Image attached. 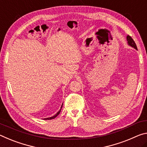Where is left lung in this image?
Segmentation results:
<instances>
[{"mask_svg": "<svg viewBox=\"0 0 147 147\" xmlns=\"http://www.w3.org/2000/svg\"><path fill=\"white\" fill-rule=\"evenodd\" d=\"M126 38H127V41H128V44L129 46L135 48L136 49H138V48H137V45L136 44V43H135L134 40L132 39V38L131 36H129V35H128V36H127Z\"/></svg>", "mask_w": 147, "mask_h": 147, "instance_id": "1", "label": "left lung"}]
</instances>
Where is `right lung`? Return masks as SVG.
<instances>
[{
    "label": "right lung",
    "instance_id": "1",
    "mask_svg": "<svg viewBox=\"0 0 147 147\" xmlns=\"http://www.w3.org/2000/svg\"><path fill=\"white\" fill-rule=\"evenodd\" d=\"M62 106H61V109H60L59 111V112H57V114H55L54 116H53V117H49V118H47V119H44L45 120H51V119H55V117H57L58 115H59V113H60V112H61V109H62Z\"/></svg>",
    "mask_w": 147,
    "mask_h": 147
}]
</instances>
